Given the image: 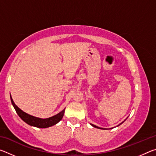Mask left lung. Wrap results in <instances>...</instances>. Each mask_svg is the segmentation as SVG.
<instances>
[{"instance_id": "obj_1", "label": "left lung", "mask_w": 156, "mask_h": 156, "mask_svg": "<svg viewBox=\"0 0 156 156\" xmlns=\"http://www.w3.org/2000/svg\"><path fill=\"white\" fill-rule=\"evenodd\" d=\"M126 119L125 120H124L123 121V122H121L120 124H119V125H118L117 126H119V125H121V124H122L124 122H125V121L126 120ZM90 125L92 126H94V127H95V128H97V129H102V128H100V127H98V126H96V125H93V124H90Z\"/></svg>"}]
</instances>
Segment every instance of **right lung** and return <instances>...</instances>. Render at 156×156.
Masks as SVG:
<instances>
[{
    "label": "right lung",
    "instance_id": "1",
    "mask_svg": "<svg viewBox=\"0 0 156 156\" xmlns=\"http://www.w3.org/2000/svg\"><path fill=\"white\" fill-rule=\"evenodd\" d=\"M10 99H11V102L13 107H14L18 116H19L25 122L27 123V125L32 126H35V127L48 128L50 127V126L56 125L58 122H59L60 121L62 120L65 113V108L62 111H61V112L57 113L56 115L51 116V117L48 118H44L43 119V118L35 117V116L31 115L30 114H28V113L24 112L23 110H21L17 105H16L14 100H13L11 96V95H10Z\"/></svg>",
    "mask_w": 156,
    "mask_h": 156
}]
</instances>
